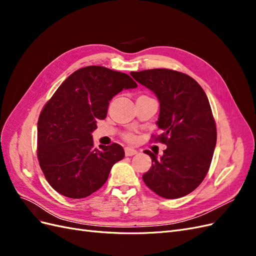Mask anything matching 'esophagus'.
<instances>
[{
	"instance_id": "obj_1",
	"label": "esophagus",
	"mask_w": 256,
	"mask_h": 256,
	"mask_svg": "<svg viewBox=\"0 0 256 256\" xmlns=\"http://www.w3.org/2000/svg\"><path fill=\"white\" fill-rule=\"evenodd\" d=\"M138 152L134 148H130V147H126L125 148V154L126 156H134V154H136Z\"/></svg>"
}]
</instances>
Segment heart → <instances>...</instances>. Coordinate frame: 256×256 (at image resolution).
Instances as JSON below:
<instances>
[{
  "label": "heart",
  "instance_id": "1",
  "mask_svg": "<svg viewBox=\"0 0 256 256\" xmlns=\"http://www.w3.org/2000/svg\"><path fill=\"white\" fill-rule=\"evenodd\" d=\"M134 134H124V138H125L126 141H128V142H130V141H132L134 140Z\"/></svg>",
  "mask_w": 256,
  "mask_h": 256
}]
</instances>
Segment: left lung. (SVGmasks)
<instances>
[{"label": "left lung", "instance_id": "obj_1", "mask_svg": "<svg viewBox=\"0 0 256 256\" xmlns=\"http://www.w3.org/2000/svg\"><path fill=\"white\" fill-rule=\"evenodd\" d=\"M156 94L160 102L157 125L162 134L154 138L166 145L164 156L152 158L142 177L145 184L164 198H178L196 190L212 164L216 128L208 98L190 76L156 68L131 74Z\"/></svg>", "mask_w": 256, "mask_h": 256}]
</instances>
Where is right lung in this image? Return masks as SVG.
<instances>
[{
  "mask_svg": "<svg viewBox=\"0 0 256 256\" xmlns=\"http://www.w3.org/2000/svg\"><path fill=\"white\" fill-rule=\"evenodd\" d=\"M136 86L127 74L102 66L80 68L60 85L37 124V158L54 190L83 198L104 184L125 152L116 143L95 148L92 132L106 118L110 100Z\"/></svg>",
  "mask_w": 256,
  "mask_h": 256,
  "instance_id": "add662e5",
  "label": "right lung"
}]
</instances>
